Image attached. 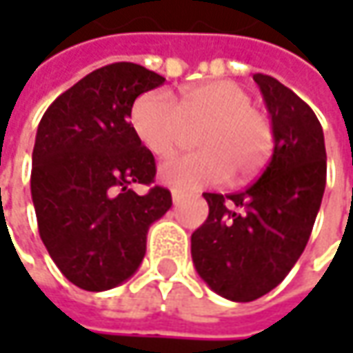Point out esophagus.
Instances as JSON below:
<instances>
[{
	"label": "esophagus",
	"mask_w": 353,
	"mask_h": 353,
	"mask_svg": "<svg viewBox=\"0 0 353 353\" xmlns=\"http://www.w3.org/2000/svg\"><path fill=\"white\" fill-rule=\"evenodd\" d=\"M170 196H172V202H174V204H179V202H183L184 198L188 196V194H186L184 190H172V192H170Z\"/></svg>",
	"instance_id": "esophagus-1"
}]
</instances>
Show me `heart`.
Here are the masks:
<instances>
[{"instance_id": "1", "label": "heart", "mask_w": 353, "mask_h": 353, "mask_svg": "<svg viewBox=\"0 0 353 353\" xmlns=\"http://www.w3.org/2000/svg\"><path fill=\"white\" fill-rule=\"evenodd\" d=\"M131 125L139 141L155 157L172 155L198 130L192 155L161 165L159 181L172 188H202L232 181L239 183L263 169L275 147L269 116L251 105V96L236 82L206 80L181 90L179 105L167 92H147L131 110Z\"/></svg>"}]
</instances>
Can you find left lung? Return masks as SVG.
Listing matches in <instances>:
<instances>
[{"label":"left lung","mask_w":353,"mask_h":353,"mask_svg":"<svg viewBox=\"0 0 353 353\" xmlns=\"http://www.w3.org/2000/svg\"><path fill=\"white\" fill-rule=\"evenodd\" d=\"M275 129L273 155L241 192H204L208 218L190 237L198 275L228 301L250 303L273 291L299 261L326 186L319 117L273 76L253 74Z\"/></svg>","instance_id":"8db88e82"}]
</instances>
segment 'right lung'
<instances>
[{"label":"right lung","mask_w":353,"mask_h":353,"mask_svg":"<svg viewBox=\"0 0 353 353\" xmlns=\"http://www.w3.org/2000/svg\"><path fill=\"white\" fill-rule=\"evenodd\" d=\"M165 82L133 62L102 66L48 105L37 128L31 196L50 259L72 285L100 292L141 265L147 232L172 206L153 186V153L129 123L137 96Z\"/></svg>","instance_id":"obj_1"}]
</instances>
